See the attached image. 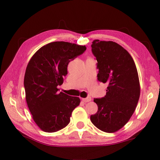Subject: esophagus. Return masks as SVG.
Masks as SVG:
<instances>
[{
    "label": "esophagus",
    "mask_w": 160,
    "mask_h": 160,
    "mask_svg": "<svg viewBox=\"0 0 160 160\" xmlns=\"http://www.w3.org/2000/svg\"><path fill=\"white\" fill-rule=\"evenodd\" d=\"M82 100L84 102H90L91 100V97H87L86 98H82Z\"/></svg>",
    "instance_id": "34e87169"
}]
</instances>
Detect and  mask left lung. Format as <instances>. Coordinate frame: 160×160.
Returning a JSON list of instances; mask_svg holds the SVG:
<instances>
[{"mask_svg":"<svg viewBox=\"0 0 160 160\" xmlns=\"http://www.w3.org/2000/svg\"><path fill=\"white\" fill-rule=\"evenodd\" d=\"M91 51L98 62V80L108 87L106 96L94 98L98 108L90 119L100 130L113 132L127 123L137 107L140 95L137 68L129 53L115 42L95 40Z\"/></svg>","mask_w":160,"mask_h":160,"instance_id":"obj_1","label":"left lung"}]
</instances>
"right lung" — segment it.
Wrapping results in <instances>:
<instances>
[{"label":"right lung","mask_w":160,"mask_h":160,"mask_svg":"<svg viewBox=\"0 0 160 160\" xmlns=\"http://www.w3.org/2000/svg\"><path fill=\"white\" fill-rule=\"evenodd\" d=\"M85 46L58 41L42 47L27 67L24 87L25 98L33 120L40 129L53 132L70 122L74 108L80 104L78 97L58 92L69 62L86 50Z\"/></svg>","instance_id":"1"}]
</instances>
